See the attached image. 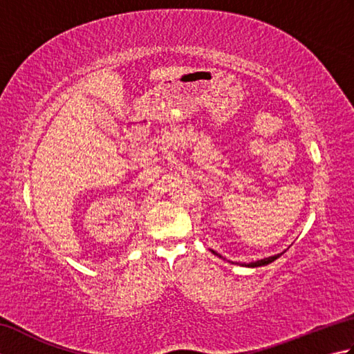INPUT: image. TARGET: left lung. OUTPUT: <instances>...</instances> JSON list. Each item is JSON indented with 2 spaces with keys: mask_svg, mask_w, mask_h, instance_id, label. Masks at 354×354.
<instances>
[{
  "mask_svg": "<svg viewBox=\"0 0 354 354\" xmlns=\"http://www.w3.org/2000/svg\"><path fill=\"white\" fill-rule=\"evenodd\" d=\"M212 252L214 254V255H217V257L219 259H223L221 254H217L216 251H213L212 250ZM286 251H283V252H280V254H277V255H270V257H266V259H261V260H257V261H251V263H242V265L240 266H245V268H260V266H266V265H269V263H272L274 260H277L278 257H281V255L284 254Z\"/></svg>",
  "mask_w": 354,
  "mask_h": 354,
  "instance_id": "8db88e82",
  "label": "left lung"
}]
</instances>
